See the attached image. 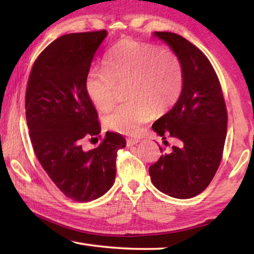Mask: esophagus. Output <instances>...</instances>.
Here are the masks:
<instances>
[{"label":"esophagus","instance_id":"1","mask_svg":"<svg viewBox=\"0 0 254 254\" xmlns=\"http://www.w3.org/2000/svg\"><path fill=\"white\" fill-rule=\"evenodd\" d=\"M139 142H140V140H137V139H128V140L127 141V145H134V144L139 143Z\"/></svg>","mask_w":254,"mask_h":254}]
</instances>
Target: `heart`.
I'll use <instances>...</instances> for the list:
<instances>
[{"label": "heart", "mask_w": 254, "mask_h": 254, "mask_svg": "<svg viewBox=\"0 0 254 254\" xmlns=\"http://www.w3.org/2000/svg\"><path fill=\"white\" fill-rule=\"evenodd\" d=\"M127 103L103 122L110 130L135 136L158 114L168 112L182 94L184 70L173 50L122 40L105 56V68L92 67L85 76V92L93 105L107 111L114 105L119 86L127 85Z\"/></svg>", "instance_id": "heart-1"}]
</instances>
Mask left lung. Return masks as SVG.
I'll return each mask as SVG.
<instances>
[{
	"label": "left lung",
	"instance_id": "8db88e82",
	"mask_svg": "<svg viewBox=\"0 0 254 254\" xmlns=\"http://www.w3.org/2000/svg\"><path fill=\"white\" fill-rule=\"evenodd\" d=\"M154 36L179 57L184 85L175 106L152 126L162 139L176 137L179 145L150 166L149 174L163 194L191 198L207 188L220 167L227 130L224 96L212 64L196 46L177 33L154 32Z\"/></svg>",
	"mask_w": 254,
	"mask_h": 254
}]
</instances>
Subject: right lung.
Masks as SVG:
<instances>
[{
  "mask_svg": "<svg viewBox=\"0 0 254 254\" xmlns=\"http://www.w3.org/2000/svg\"><path fill=\"white\" fill-rule=\"evenodd\" d=\"M106 36V30H98L59 37L38 56L25 91L34 153L59 190L79 203L96 199L113 186L118 151L127 144L120 133L106 132L97 148H81L85 137L101 132L84 83Z\"/></svg>",
  "mask_w": 254,
  "mask_h": 254,
  "instance_id": "1",
  "label": "right lung"
}]
</instances>
